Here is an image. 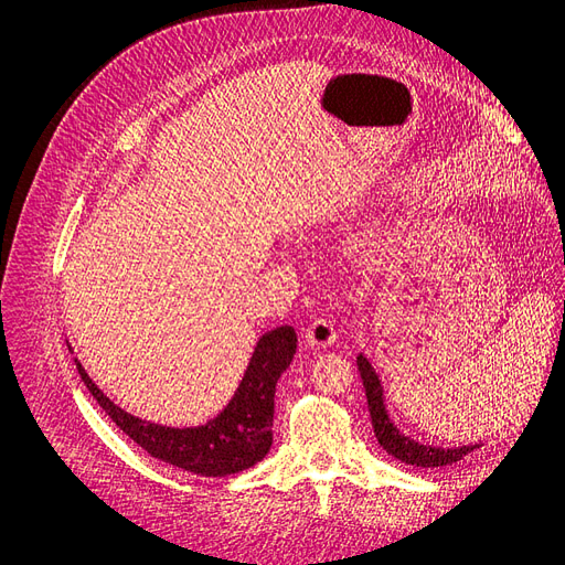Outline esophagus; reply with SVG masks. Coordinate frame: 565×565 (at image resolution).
<instances>
[{"label":"esophagus","instance_id":"esophagus-1","mask_svg":"<svg viewBox=\"0 0 565 565\" xmlns=\"http://www.w3.org/2000/svg\"><path fill=\"white\" fill-rule=\"evenodd\" d=\"M338 333H335V324L327 318H318L309 324V329H306V340H309L311 347H318V349H324V347H331L335 342Z\"/></svg>","mask_w":565,"mask_h":565}]
</instances>
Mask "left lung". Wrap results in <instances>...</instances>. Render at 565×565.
I'll return each mask as SVG.
<instances>
[{"instance_id":"obj_1","label":"left lung","mask_w":565,"mask_h":565,"mask_svg":"<svg viewBox=\"0 0 565 565\" xmlns=\"http://www.w3.org/2000/svg\"><path fill=\"white\" fill-rule=\"evenodd\" d=\"M358 372H361L365 394H367V405H370V417L374 426V435L379 444L396 459L405 461V465L422 467V469H437V467H450L455 461L465 459L473 450H478L482 444H469V446H455V448H441V446H430V444H419L417 439H409L405 433L396 428L392 422L385 398H383V385L372 367L370 358L365 353H358L355 358Z\"/></svg>"}]
</instances>
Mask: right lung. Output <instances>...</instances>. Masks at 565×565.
<instances>
[{"label": "right lung", "instance_id": "right-lung-1", "mask_svg": "<svg viewBox=\"0 0 565 565\" xmlns=\"http://www.w3.org/2000/svg\"><path fill=\"white\" fill-rule=\"evenodd\" d=\"M295 351L297 333L292 327L286 324L264 333L232 401L218 417L195 428H169L132 417L94 385L78 361L76 367L106 415L146 452L195 476L223 478L254 467L268 455L273 446L275 387L292 363Z\"/></svg>", "mask_w": 565, "mask_h": 565}]
</instances>
